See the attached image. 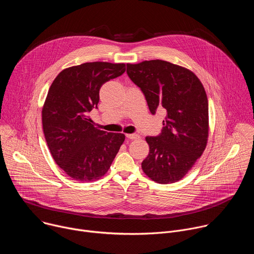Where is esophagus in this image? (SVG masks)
<instances>
[{"label":"esophagus","mask_w":254,"mask_h":254,"mask_svg":"<svg viewBox=\"0 0 254 254\" xmlns=\"http://www.w3.org/2000/svg\"><path fill=\"white\" fill-rule=\"evenodd\" d=\"M126 136L127 138H130V139H136V138H139V135L135 134V133H127Z\"/></svg>","instance_id":"34e87169"}]
</instances>
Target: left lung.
Instances as JSON below:
<instances>
[{
    "mask_svg": "<svg viewBox=\"0 0 254 254\" xmlns=\"http://www.w3.org/2000/svg\"><path fill=\"white\" fill-rule=\"evenodd\" d=\"M129 78L146 96L150 112L166 113L162 133L147 136L150 153L141 169L159 184L182 179L202 156L209 136L208 98L193 71L164 60L127 64Z\"/></svg>",
    "mask_w": 254,
    "mask_h": 254,
    "instance_id": "obj_1",
    "label": "left lung"
}]
</instances>
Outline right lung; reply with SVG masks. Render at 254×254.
I'll return each instance as SVG.
<instances>
[{
    "label": "right lung",
    "instance_id": "add662e5",
    "mask_svg": "<svg viewBox=\"0 0 254 254\" xmlns=\"http://www.w3.org/2000/svg\"><path fill=\"white\" fill-rule=\"evenodd\" d=\"M125 71V63L86 62L63 69L48 90L42 107L44 135L54 161L72 180H99L126 139L124 133L95 127L88 117L97 107L100 87Z\"/></svg>",
    "mask_w": 254,
    "mask_h": 254
}]
</instances>
